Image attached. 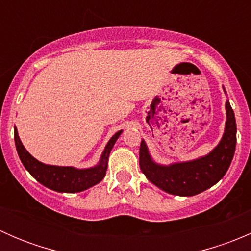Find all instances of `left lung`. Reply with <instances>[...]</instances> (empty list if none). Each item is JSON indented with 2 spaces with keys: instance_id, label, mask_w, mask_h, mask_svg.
Segmentation results:
<instances>
[{
  "instance_id": "left-lung-1",
  "label": "left lung",
  "mask_w": 251,
  "mask_h": 251,
  "mask_svg": "<svg viewBox=\"0 0 251 251\" xmlns=\"http://www.w3.org/2000/svg\"><path fill=\"white\" fill-rule=\"evenodd\" d=\"M227 121L219 146L207 155L187 163L158 165L151 160L144 141L140 147V168L147 178L163 191L181 197H192L206 191L228 170L237 143V124L233 109L226 102Z\"/></svg>"
}]
</instances>
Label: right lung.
Returning a JSON list of instances; mask_svg holds the SVG:
<instances>
[{
	"label": "right lung",
	"mask_w": 251,
	"mask_h": 251,
	"mask_svg": "<svg viewBox=\"0 0 251 251\" xmlns=\"http://www.w3.org/2000/svg\"><path fill=\"white\" fill-rule=\"evenodd\" d=\"M121 132L123 131L116 132L108 142L97 166L91 169H82V170L72 168V166H54L40 163L24 148L18 136L17 128H14V141H16L18 155L23 165L40 183L60 193H75V192L85 191L102 181L108 168V158H109L110 151Z\"/></svg>",
	"instance_id": "1"
}]
</instances>
